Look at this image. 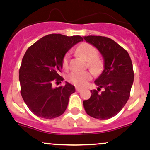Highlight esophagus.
I'll return each mask as SVG.
<instances>
[{"label":"esophagus","instance_id":"esophagus-1","mask_svg":"<svg viewBox=\"0 0 150 150\" xmlns=\"http://www.w3.org/2000/svg\"><path fill=\"white\" fill-rule=\"evenodd\" d=\"M81 90H82V89H81L80 88H79V87H76V91L79 92V91H81Z\"/></svg>","mask_w":150,"mask_h":150}]
</instances>
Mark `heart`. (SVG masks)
Segmentation results:
<instances>
[{"mask_svg": "<svg viewBox=\"0 0 150 150\" xmlns=\"http://www.w3.org/2000/svg\"><path fill=\"white\" fill-rule=\"evenodd\" d=\"M76 54L88 62L89 68L94 72H98L101 68V61L97 58L98 50L94 46L89 43H82L77 47L76 50ZM69 56L68 54L64 56L62 59V67L64 69L68 68ZM91 74L88 71L86 72H72L67 77L69 82L74 86L82 87L91 79Z\"/></svg>", "mask_w": 150, "mask_h": 150, "instance_id": "1", "label": "heart"}]
</instances>
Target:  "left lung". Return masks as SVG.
<instances>
[{
    "label": "left lung",
    "mask_w": 150,
    "mask_h": 150,
    "mask_svg": "<svg viewBox=\"0 0 150 150\" xmlns=\"http://www.w3.org/2000/svg\"><path fill=\"white\" fill-rule=\"evenodd\" d=\"M83 38L97 48L104 60V70L94 81L97 91H91V97L83 101V105L89 116L109 119L120 112L129 98L134 81L132 62L128 52L111 38L100 35ZM101 88L104 91L99 93Z\"/></svg>",
    "instance_id": "left-lung-1"
}]
</instances>
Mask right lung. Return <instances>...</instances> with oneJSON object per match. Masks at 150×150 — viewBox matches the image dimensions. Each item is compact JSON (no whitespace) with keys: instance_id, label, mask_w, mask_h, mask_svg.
<instances>
[{"instance_id":"1","label":"right lung","mask_w":150,"mask_h":150,"mask_svg":"<svg viewBox=\"0 0 150 150\" xmlns=\"http://www.w3.org/2000/svg\"><path fill=\"white\" fill-rule=\"evenodd\" d=\"M82 41L83 38L79 35L50 34L27 50L19 70L21 94L35 115L53 119L64 112L75 88L66 82L64 86L53 88L52 83L64 79L59 73L64 55Z\"/></svg>"}]
</instances>
